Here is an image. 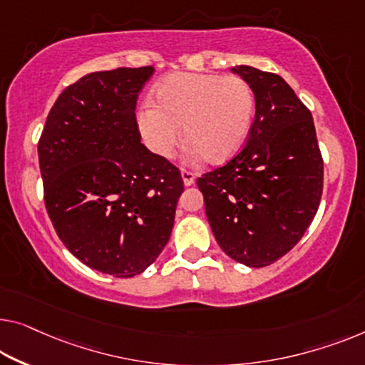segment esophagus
Masks as SVG:
<instances>
[{
    "mask_svg": "<svg viewBox=\"0 0 365 365\" xmlns=\"http://www.w3.org/2000/svg\"><path fill=\"white\" fill-rule=\"evenodd\" d=\"M182 178H183V183L187 185V187H190V185L195 183V178H197V175L192 170H187V168H182Z\"/></svg>",
    "mask_w": 365,
    "mask_h": 365,
    "instance_id": "34e87169",
    "label": "esophagus"
}]
</instances>
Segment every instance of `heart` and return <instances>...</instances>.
I'll use <instances>...</instances> for the list:
<instances>
[{
  "label": "heart",
  "mask_w": 365,
  "mask_h": 365,
  "mask_svg": "<svg viewBox=\"0 0 365 365\" xmlns=\"http://www.w3.org/2000/svg\"><path fill=\"white\" fill-rule=\"evenodd\" d=\"M155 103L138 113L144 143L154 154L170 157L182 140V124L193 157L225 162L242 149L251 133L255 95L239 75L172 73L157 83Z\"/></svg>",
  "instance_id": "obj_1"
}]
</instances>
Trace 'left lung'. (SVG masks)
<instances>
[{
    "instance_id": "obj_1",
    "label": "left lung",
    "mask_w": 365,
    "mask_h": 365,
    "mask_svg": "<svg viewBox=\"0 0 365 365\" xmlns=\"http://www.w3.org/2000/svg\"><path fill=\"white\" fill-rule=\"evenodd\" d=\"M251 83L255 118L241 152L197 178L220 247L247 267L292 251L317 215L323 157L313 116L277 73L239 65Z\"/></svg>"
}]
</instances>
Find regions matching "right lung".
Listing matches in <instances>:
<instances>
[{
  "label": "right lung",
  "mask_w": 365,
  "mask_h": 365,
  "mask_svg": "<svg viewBox=\"0 0 365 365\" xmlns=\"http://www.w3.org/2000/svg\"><path fill=\"white\" fill-rule=\"evenodd\" d=\"M152 73L123 67L68 85L37 145L43 203L63 246L119 279L159 257L183 192L180 170L140 144L135 103Z\"/></svg>",
  "instance_id": "1"
}]
</instances>
